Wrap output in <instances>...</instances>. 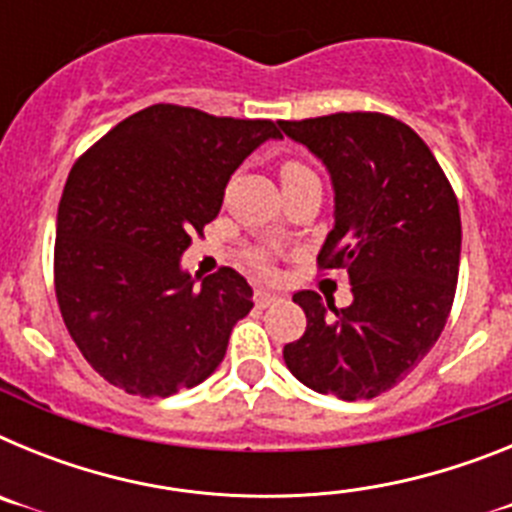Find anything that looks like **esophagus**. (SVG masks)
<instances>
[{
  "mask_svg": "<svg viewBox=\"0 0 512 512\" xmlns=\"http://www.w3.org/2000/svg\"><path fill=\"white\" fill-rule=\"evenodd\" d=\"M253 302H256V307H271L277 305L279 295H274L269 289H256V292H253Z\"/></svg>",
  "mask_w": 512,
  "mask_h": 512,
  "instance_id": "34e87169",
  "label": "esophagus"
}]
</instances>
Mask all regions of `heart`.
I'll list each match as a JSON object with an SVG mask.
<instances>
[{"label": "heart", "mask_w": 512, "mask_h": 512, "mask_svg": "<svg viewBox=\"0 0 512 512\" xmlns=\"http://www.w3.org/2000/svg\"><path fill=\"white\" fill-rule=\"evenodd\" d=\"M300 174H310V169H307L302 161H284V164H282V182H284V179H292V176H300ZM256 264H259V269H266L264 256H259V259H256Z\"/></svg>", "instance_id": "heart-1"}]
</instances>
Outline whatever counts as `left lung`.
<instances>
[{
    "mask_svg": "<svg viewBox=\"0 0 512 512\" xmlns=\"http://www.w3.org/2000/svg\"><path fill=\"white\" fill-rule=\"evenodd\" d=\"M328 166L336 225L318 269L346 271L354 302L338 310L312 289L287 369L320 395L372 400L420 364L449 320L459 279L461 217L449 179L423 138L382 112L279 120Z\"/></svg>",
    "mask_w": 512,
    "mask_h": 512,
    "instance_id": "obj_1",
    "label": "left lung"
}]
</instances>
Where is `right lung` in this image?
<instances>
[{
    "label": "right lung",
    "instance_id": "1",
    "mask_svg": "<svg viewBox=\"0 0 512 512\" xmlns=\"http://www.w3.org/2000/svg\"><path fill=\"white\" fill-rule=\"evenodd\" d=\"M277 122L151 104L71 169L58 205L53 284L94 372L140 397L205 382L253 289L230 266L194 284L179 266L223 205L228 179Z\"/></svg>",
    "mask_w": 512,
    "mask_h": 512
}]
</instances>
